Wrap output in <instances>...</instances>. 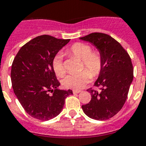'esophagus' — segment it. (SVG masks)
Wrapping results in <instances>:
<instances>
[{
	"mask_svg": "<svg viewBox=\"0 0 146 146\" xmlns=\"http://www.w3.org/2000/svg\"><path fill=\"white\" fill-rule=\"evenodd\" d=\"M81 90H73V94H79V93H80Z\"/></svg>",
	"mask_w": 146,
	"mask_h": 146,
	"instance_id": "34e87169",
	"label": "esophagus"
}]
</instances>
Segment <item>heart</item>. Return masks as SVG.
Instances as JSON below:
<instances>
[{
	"instance_id": "b5f03b06",
	"label": "heart",
	"mask_w": 146,
	"mask_h": 146,
	"mask_svg": "<svg viewBox=\"0 0 146 146\" xmlns=\"http://www.w3.org/2000/svg\"><path fill=\"white\" fill-rule=\"evenodd\" d=\"M67 53L82 60V72L77 74L68 75L62 80V85L65 88L79 90L89 82L91 76H97L102 69V57L99 51H92L90 46L84 43H76L67 50ZM52 69L56 75L63 77L66 70L64 67L62 55H57L52 62Z\"/></svg>"
}]
</instances>
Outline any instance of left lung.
Returning a JSON list of instances; mask_svg holds the SVG:
<instances>
[{"label":"left lung","mask_w":146,"mask_h":146,"mask_svg":"<svg viewBox=\"0 0 146 146\" xmlns=\"http://www.w3.org/2000/svg\"><path fill=\"white\" fill-rule=\"evenodd\" d=\"M80 39L91 43L102 57V69L94 83L99 90L88 89L91 100L82 108L90 118L106 120L117 114L125 102L133 78L131 60L122 45L107 34L93 33Z\"/></svg>","instance_id":"1"}]
</instances>
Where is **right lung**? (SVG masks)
<instances>
[{"label":"right lung","mask_w":146,"mask_h":146,"mask_svg":"<svg viewBox=\"0 0 146 146\" xmlns=\"http://www.w3.org/2000/svg\"><path fill=\"white\" fill-rule=\"evenodd\" d=\"M69 41L40 35L22 46L13 60V90L26 112L33 118L47 121L57 117L66 97L73 94L71 90L58 89L60 82L52 66L53 58Z\"/></svg>","instance_id":"right-lung-1"}]
</instances>
